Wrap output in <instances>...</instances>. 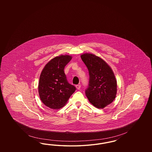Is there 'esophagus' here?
Here are the masks:
<instances>
[{
	"label": "esophagus",
	"mask_w": 152,
	"mask_h": 152,
	"mask_svg": "<svg viewBox=\"0 0 152 152\" xmlns=\"http://www.w3.org/2000/svg\"><path fill=\"white\" fill-rule=\"evenodd\" d=\"M76 88L79 90V89H80V88H81V86H80V85H76Z\"/></svg>",
	"instance_id": "obj_1"
}]
</instances>
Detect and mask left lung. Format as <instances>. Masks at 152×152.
<instances>
[{
  "mask_svg": "<svg viewBox=\"0 0 152 152\" xmlns=\"http://www.w3.org/2000/svg\"><path fill=\"white\" fill-rule=\"evenodd\" d=\"M89 71V84L86 94L89 102L97 108H104L115 100L117 81L109 65L101 58L92 53L81 55Z\"/></svg>",
  "mask_w": 152,
  "mask_h": 152,
  "instance_id": "obj_1",
  "label": "left lung"
}]
</instances>
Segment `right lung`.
I'll list each match as a JSON object with an SVG mask.
<instances>
[{
	"label": "right lung",
	"instance_id": "obj_1",
	"mask_svg": "<svg viewBox=\"0 0 152 152\" xmlns=\"http://www.w3.org/2000/svg\"><path fill=\"white\" fill-rule=\"evenodd\" d=\"M72 59L69 55H60L51 60L40 74L39 94L44 104L51 109L64 107L76 91L70 84L64 71L65 65Z\"/></svg>",
	"mask_w": 152,
	"mask_h": 152
}]
</instances>
